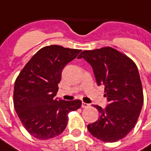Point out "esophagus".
<instances>
[{
  "mask_svg": "<svg viewBox=\"0 0 151 151\" xmlns=\"http://www.w3.org/2000/svg\"><path fill=\"white\" fill-rule=\"evenodd\" d=\"M82 107L83 108H87L90 107V104H86V103H84V102H82Z\"/></svg>",
  "mask_w": 151,
  "mask_h": 151,
  "instance_id": "obj_1",
  "label": "esophagus"
}]
</instances>
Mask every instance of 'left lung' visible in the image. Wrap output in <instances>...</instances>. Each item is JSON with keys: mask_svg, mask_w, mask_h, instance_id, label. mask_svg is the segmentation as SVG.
<instances>
[{"mask_svg": "<svg viewBox=\"0 0 151 151\" xmlns=\"http://www.w3.org/2000/svg\"><path fill=\"white\" fill-rule=\"evenodd\" d=\"M92 66L99 86L104 85L108 106L97 121L87 125L92 136L105 142L122 139L135 127L143 104V91L137 67L132 60L111 47L83 51L78 57Z\"/></svg>", "mask_w": 151, "mask_h": 151, "instance_id": "8db88e82", "label": "left lung"}]
</instances>
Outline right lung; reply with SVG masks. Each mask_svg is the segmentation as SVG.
Listing matches in <instances>:
<instances>
[{
  "label": "right lung",
  "instance_id": "obj_1",
  "mask_svg": "<svg viewBox=\"0 0 151 151\" xmlns=\"http://www.w3.org/2000/svg\"><path fill=\"white\" fill-rule=\"evenodd\" d=\"M81 50L50 45L39 50L24 66L14 83V105L21 122L31 136L47 140L66 128L68 114L78 110L82 101L57 100L64 67Z\"/></svg>",
  "mask_w": 151,
  "mask_h": 151
}]
</instances>
